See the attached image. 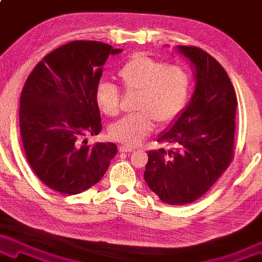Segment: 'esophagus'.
Here are the masks:
<instances>
[{
    "label": "esophagus",
    "instance_id": "esophagus-1",
    "mask_svg": "<svg viewBox=\"0 0 262 262\" xmlns=\"http://www.w3.org/2000/svg\"><path fill=\"white\" fill-rule=\"evenodd\" d=\"M119 150L121 151V153H132V151H134V149L130 147H127V146H121L119 148Z\"/></svg>",
    "mask_w": 262,
    "mask_h": 262
}]
</instances>
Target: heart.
<instances>
[{
    "instance_id": "heart-1",
    "label": "heart",
    "mask_w": 262,
    "mask_h": 262,
    "mask_svg": "<svg viewBox=\"0 0 262 262\" xmlns=\"http://www.w3.org/2000/svg\"><path fill=\"white\" fill-rule=\"evenodd\" d=\"M124 91L136 94L134 109L138 113L124 116L109 127L116 141L135 147L158 124H167L183 111L190 94V76L180 66H167L162 61L136 54L118 72ZM96 103L108 116L118 115L120 92L114 84L100 82L95 91Z\"/></svg>"
}]
</instances>
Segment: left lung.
<instances>
[{
	"instance_id": "obj_1",
	"label": "left lung",
	"mask_w": 262,
	"mask_h": 262,
	"mask_svg": "<svg viewBox=\"0 0 262 262\" xmlns=\"http://www.w3.org/2000/svg\"><path fill=\"white\" fill-rule=\"evenodd\" d=\"M193 68L189 103L158 141L174 144L148 151L144 181L165 204L180 206L201 198L233 159L236 95L215 58L196 47L177 46Z\"/></svg>"
}]
</instances>
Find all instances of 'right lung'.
Returning <instances> with one entry per match:
<instances>
[{"label": "right lung", "instance_id": "add662e5", "mask_svg": "<svg viewBox=\"0 0 262 262\" xmlns=\"http://www.w3.org/2000/svg\"><path fill=\"white\" fill-rule=\"evenodd\" d=\"M122 49L73 41L38 62L19 99V129L31 169L56 192L80 194L99 182L118 153L112 142L87 144L101 132L95 91L109 55Z\"/></svg>", "mask_w": 262, "mask_h": 262}]
</instances>
